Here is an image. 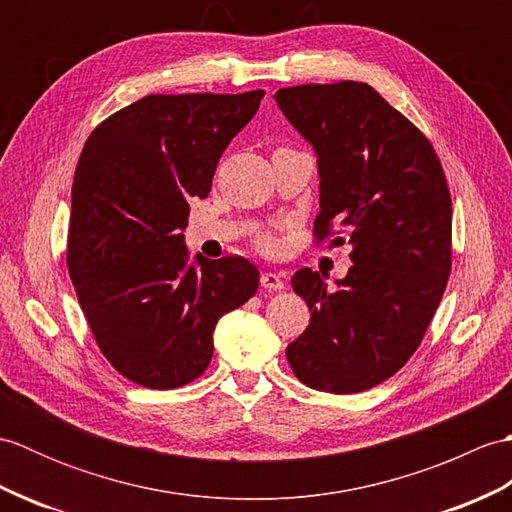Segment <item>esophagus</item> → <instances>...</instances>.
Here are the masks:
<instances>
[{"instance_id": "esophagus-1", "label": "esophagus", "mask_w": 512, "mask_h": 512, "mask_svg": "<svg viewBox=\"0 0 512 512\" xmlns=\"http://www.w3.org/2000/svg\"><path fill=\"white\" fill-rule=\"evenodd\" d=\"M259 284H262V288L266 290H281L284 288V279H281V275L277 273H264L262 279H259Z\"/></svg>"}]
</instances>
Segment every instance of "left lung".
Here are the masks:
<instances>
[{"label":"left lung","mask_w":512,"mask_h":512,"mask_svg":"<svg viewBox=\"0 0 512 512\" xmlns=\"http://www.w3.org/2000/svg\"><path fill=\"white\" fill-rule=\"evenodd\" d=\"M319 169V239L352 246L330 288L301 268L292 290L310 325L286 347L303 385L358 394L418 350L451 273V195L431 143L372 85H297L275 94Z\"/></svg>","instance_id":"left-lung-1"}]
</instances>
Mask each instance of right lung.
Instances as JSON below:
<instances>
[{"label": "right lung", "mask_w": 512, "mask_h": 512, "mask_svg": "<svg viewBox=\"0 0 512 512\" xmlns=\"http://www.w3.org/2000/svg\"><path fill=\"white\" fill-rule=\"evenodd\" d=\"M264 99L149 94L90 134L72 184L68 268L118 374L176 389L211 363L215 325L255 295L244 257H189V200L206 198L228 143Z\"/></svg>", "instance_id": "right-lung-1"}]
</instances>
